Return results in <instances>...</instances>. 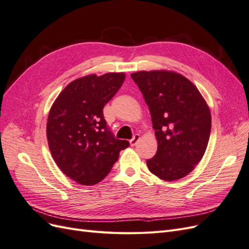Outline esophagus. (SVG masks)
<instances>
[{"label": "esophagus", "instance_id": "esophagus-1", "mask_svg": "<svg viewBox=\"0 0 249 249\" xmlns=\"http://www.w3.org/2000/svg\"><path fill=\"white\" fill-rule=\"evenodd\" d=\"M139 139H140V136L139 135H135V136L130 140V144H131V146H134V145H136L137 144V142L139 141Z\"/></svg>", "mask_w": 249, "mask_h": 249}]
</instances>
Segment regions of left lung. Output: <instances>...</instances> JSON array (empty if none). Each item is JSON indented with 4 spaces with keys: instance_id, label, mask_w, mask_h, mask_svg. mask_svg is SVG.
Masks as SVG:
<instances>
[{
    "instance_id": "obj_1",
    "label": "left lung",
    "mask_w": 249,
    "mask_h": 249,
    "mask_svg": "<svg viewBox=\"0 0 249 249\" xmlns=\"http://www.w3.org/2000/svg\"><path fill=\"white\" fill-rule=\"evenodd\" d=\"M152 115L158 141L149 171L172 182L186 177L202 159L211 133V112L191 81L169 71L131 74Z\"/></svg>"
}]
</instances>
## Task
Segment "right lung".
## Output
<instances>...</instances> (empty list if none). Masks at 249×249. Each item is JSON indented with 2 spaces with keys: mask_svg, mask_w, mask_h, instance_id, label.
<instances>
[{
  "mask_svg": "<svg viewBox=\"0 0 249 249\" xmlns=\"http://www.w3.org/2000/svg\"><path fill=\"white\" fill-rule=\"evenodd\" d=\"M124 72L88 74L71 82L52 105L47 138L53 159L78 184L95 185L110 172L129 141L113 136L103 109L122 87Z\"/></svg>",
  "mask_w": 249,
  "mask_h": 249,
  "instance_id": "obj_1",
  "label": "right lung"
}]
</instances>
